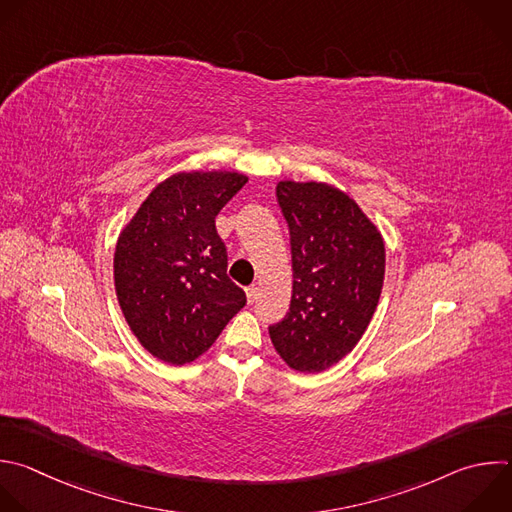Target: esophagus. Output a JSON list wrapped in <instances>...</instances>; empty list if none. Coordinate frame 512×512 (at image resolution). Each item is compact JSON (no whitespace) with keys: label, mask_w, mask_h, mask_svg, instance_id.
<instances>
[{"label":"esophagus","mask_w":512,"mask_h":512,"mask_svg":"<svg viewBox=\"0 0 512 512\" xmlns=\"http://www.w3.org/2000/svg\"><path fill=\"white\" fill-rule=\"evenodd\" d=\"M257 295H259L257 287H247V301H249V303H255V301H257Z\"/></svg>","instance_id":"1"}]
</instances>
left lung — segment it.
Instances as JSON below:
<instances>
[{"label": "left lung", "mask_w": 512, "mask_h": 512, "mask_svg": "<svg viewBox=\"0 0 512 512\" xmlns=\"http://www.w3.org/2000/svg\"><path fill=\"white\" fill-rule=\"evenodd\" d=\"M277 201L289 225L293 295L269 337L291 370L317 374L346 358L368 329L386 247L360 205L333 185L279 181Z\"/></svg>", "instance_id": "left-lung-1"}]
</instances>
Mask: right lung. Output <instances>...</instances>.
<instances>
[{
	"instance_id": "right-lung-1",
	"label": "right lung",
	"mask_w": 512,
	"mask_h": 512,
	"mask_svg": "<svg viewBox=\"0 0 512 512\" xmlns=\"http://www.w3.org/2000/svg\"><path fill=\"white\" fill-rule=\"evenodd\" d=\"M247 181L233 170L177 173L150 191L118 235V305L140 346L170 366L205 354L247 303L227 277V249L215 229Z\"/></svg>"
}]
</instances>
